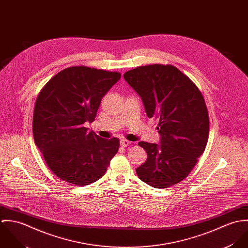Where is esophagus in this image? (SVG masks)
I'll return each instance as SVG.
<instances>
[{
  "label": "esophagus",
  "instance_id": "34e87169",
  "mask_svg": "<svg viewBox=\"0 0 248 248\" xmlns=\"http://www.w3.org/2000/svg\"><path fill=\"white\" fill-rule=\"evenodd\" d=\"M131 144V142L129 141V140H122L121 141H120V145L122 146V147H127V146H129Z\"/></svg>",
  "mask_w": 248,
  "mask_h": 248
}]
</instances>
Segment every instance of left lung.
I'll use <instances>...</instances> for the list:
<instances>
[{
  "label": "left lung",
  "instance_id": "8db88e82",
  "mask_svg": "<svg viewBox=\"0 0 248 248\" xmlns=\"http://www.w3.org/2000/svg\"><path fill=\"white\" fill-rule=\"evenodd\" d=\"M140 95L149 117L159 120L160 145L140 141L147 160L138 177L155 188H167L187 177L205 150L209 116L204 98L194 82L175 66L154 64L124 73Z\"/></svg>",
  "mask_w": 248,
  "mask_h": 248
}]
</instances>
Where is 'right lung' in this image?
<instances>
[{
	"label": "right lung",
	"mask_w": 248,
	"mask_h": 248,
	"mask_svg": "<svg viewBox=\"0 0 248 248\" xmlns=\"http://www.w3.org/2000/svg\"><path fill=\"white\" fill-rule=\"evenodd\" d=\"M120 77L117 71L70 67L39 93L32 121L34 142L60 179L84 186L106 173L119 140L101 139L84 126L93 122L102 97Z\"/></svg>",
	"instance_id": "right-lung-1"
}]
</instances>
